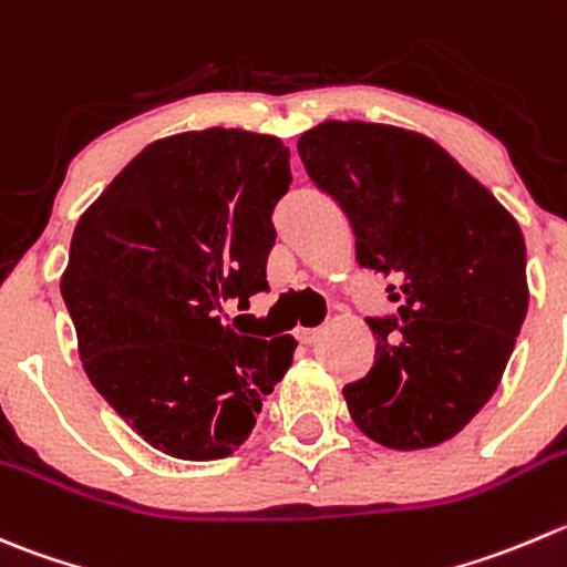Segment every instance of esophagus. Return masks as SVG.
<instances>
[{
  "instance_id": "obj_1",
  "label": "esophagus",
  "mask_w": 567,
  "mask_h": 567,
  "mask_svg": "<svg viewBox=\"0 0 567 567\" xmlns=\"http://www.w3.org/2000/svg\"><path fill=\"white\" fill-rule=\"evenodd\" d=\"M321 334H323V329H299V332H296V338H299L305 346H312L321 340Z\"/></svg>"
}]
</instances>
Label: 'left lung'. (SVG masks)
<instances>
[{
  "label": "left lung",
  "instance_id": "left-lung-1",
  "mask_svg": "<svg viewBox=\"0 0 567 567\" xmlns=\"http://www.w3.org/2000/svg\"><path fill=\"white\" fill-rule=\"evenodd\" d=\"M296 146L349 216L360 266L390 274L399 301V318H368L377 360L343 388L351 421L395 452L441 446L496 393L515 349L529 307L524 233L421 132L323 121Z\"/></svg>",
  "mask_w": 567,
  "mask_h": 567
}]
</instances>
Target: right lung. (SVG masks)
<instances>
[{
    "label": "right lung",
    "mask_w": 567,
    "mask_h": 567,
    "mask_svg": "<svg viewBox=\"0 0 567 567\" xmlns=\"http://www.w3.org/2000/svg\"><path fill=\"white\" fill-rule=\"evenodd\" d=\"M290 152L249 130H190L132 157L71 235L60 277L93 388L152 449L224 460L255 430L296 340L235 332L268 288Z\"/></svg>",
    "instance_id": "add662e5"
}]
</instances>
